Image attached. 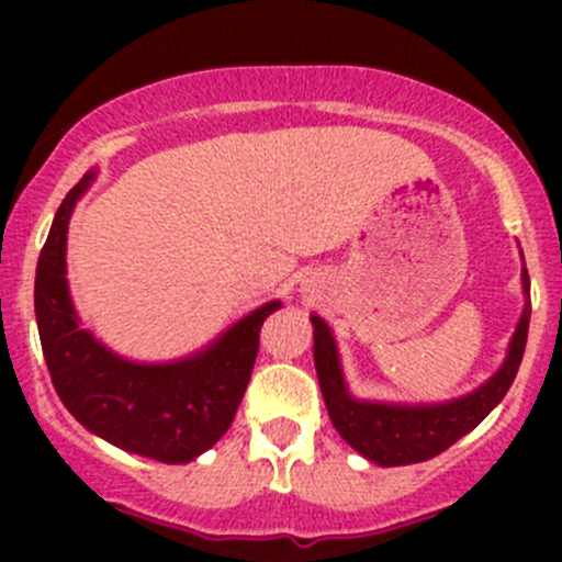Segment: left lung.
I'll return each mask as SVG.
<instances>
[{"instance_id": "1", "label": "left lung", "mask_w": 562, "mask_h": 562, "mask_svg": "<svg viewBox=\"0 0 562 562\" xmlns=\"http://www.w3.org/2000/svg\"><path fill=\"white\" fill-rule=\"evenodd\" d=\"M522 288L527 296L530 293L527 269H522ZM310 321L315 326L317 383H321L323 402H326L334 429L342 435L345 443L353 446L370 462L381 464V468H396V464H413L438 457L440 451L464 438L470 429L479 427L490 416L492 407L506 396L525 356L530 299H525L522 317L508 342V353L501 370L484 386L470 391L468 396L440 402V405H389V402L356 400L345 386L331 328L317 315Z\"/></svg>"}]
</instances>
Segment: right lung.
Segmentation results:
<instances>
[{
  "instance_id": "obj_1",
  "label": "right lung",
  "mask_w": 562,
  "mask_h": 562,
  "mask_svg": "<svg viewBox=\"0 0 562 562\" xmlns=\"http://www.w3.org/2000/svg\"><path fill=\"white\" fill-rule=\"evenodd\" d=\"M92 181L94 171L83 173L67 192L37 260L35 315L50 381L98 438L157 462H190L228 432L252 375L260 326L282 304H263L209 348L168 364H138L108 350L78 323L65 277L67 225Z\"/></svg>"
}]
</instances>
